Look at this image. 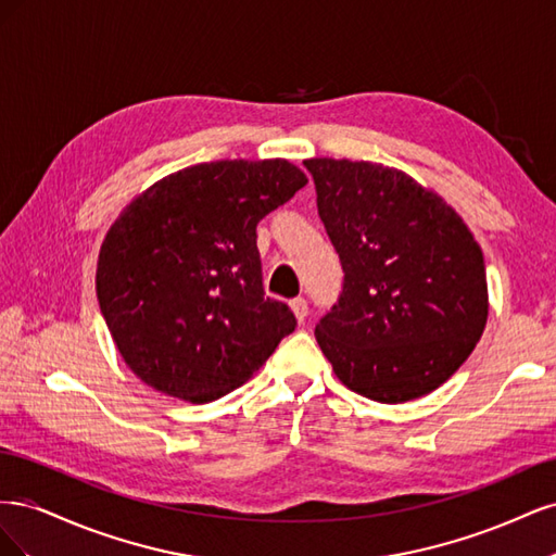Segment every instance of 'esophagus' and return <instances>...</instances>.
Here are the masks:
<instances>
[{
    "label": "esophagus",
    "mask_w": 556,
    "mask_h": 556,
    "mask_svg": "<svg viewBox=\"0 0 556 556\" xmlns=\"http://www.w3.org/2000/svg\"><path fill=\"white\" fill-rule=\"evenodd\" d=\"M290 306H292V311H294L299 323H304V319L308 317V301H306L304 296H296V299L290 301Z\"/></svg>",
    "instance_id": "obj_1"
}]
</instances>
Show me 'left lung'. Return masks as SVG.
I'll use <instances>...</instances> for the list:
<instances>
[{
	"mask_svg": "<svg viewBox=\"0 0 556 556\" xmlns=\"http://www.w3.org/2000/svg\"><path fill=\"white\" fill-rule=\"evenodd\" d=\"M343 266V292L315 327L339 380L403 403L441 387L484 331L482 250L445 201L374 162H304Z\"/></svg>",
	"mask_w": 556,
	"mask_h": 556,
	"instance_id": "1",
	"label": "left lung"
}]
</instances>
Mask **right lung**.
Wrapping results in <instances>:
<instances>
[{
  "label": "right lung",
  "mask_w": 556,
  "mask_h": 556,
  "mask_svg": "<svg viewBox=\"0 0 556 556\" xmlns=\"http://www.w3.org/2000/svg\"><path fill=\"white\" fill-rule=\"evenodd\" d=\"M308 178L288 160L172 174L117 217L97 299L127 366L157 392L208 403L241 387L296 327L262 285L257 223Z\"/></svg>",
  "instance_id": "add662e5"
}]
</instances>
